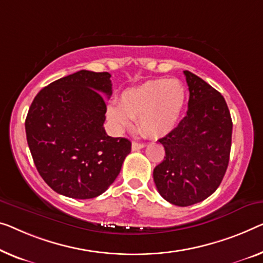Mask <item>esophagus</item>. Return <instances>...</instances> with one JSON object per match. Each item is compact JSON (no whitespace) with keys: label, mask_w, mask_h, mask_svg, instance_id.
<instances>
[{"label":"esophagus","mask_w":263,"mask_h":263,"mask_svg":"<svg viewBox=\"0 0 263 263\" xmlns=\"http://www.w3.org/2000/svg\"><path fill=\"white\" fill-rule=\"evenodd\" d=\"M145 146L142 143H137V142H132V151H138L140 148H143Z\"/></svg>","instance_id":"34e87169"}]
</instances>
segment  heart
Wrapping results in <instances>:
<instances>
[{
	"label": "heart",
	"mask_w": 263,
	"mask_h": 263,
	"mask_svg": "<svg viewBox=\"0 0 263 263\" xmlns=\"http://www.w3.org/2000/svg\"><path fill=\"white\" fill-rule=\"evenodd\" d=\"M185 103V89L177 80L156 79L126 88L118 105L107 108V118L118 131L130 128L138 118L144 135L159 138L170 133L178 123Z\"/></svg>",
	"instance_id": "1"
}]
</instances>
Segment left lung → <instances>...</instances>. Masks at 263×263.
I'll return each mask as SVG.
<instances>
[{"instance_id":"left-lung-1","label":"left lung","mask_w":263,"mask_h":263,"mask_svg":"<svg viewBox=\"0 0 263 263\" xmlns=\"http://www.w3.org/2000/svg\"><path fill=\"white\" fill-rule=\"evenodd\" d=\"M189 86L186 116L158 142L165 157L154 170L160 196L178 206L204 201L216 191L228 167L233 121L221 93L184 70Z\"/></svg>"}]
</instances>
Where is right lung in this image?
Wrapping results in <instances>:
<instances>
[{"label": "right lung", "mask_w": 263, "mask_h": 263, "mask_svg": "<svg viewBox=\"0 0 263 263\" xmlns=\"http://www.w3.org/2000/svg\"><path fill=\"white\" fill-rule=\"evenodd\" d=\"M111 74L79 70L52 82L34 98L26 118L34 164L55 193L94 198L108 189L131 152L126 138L104 128Z\"/></svg>", "instance_id": "obj_1"}]
</instances>
